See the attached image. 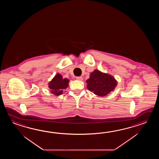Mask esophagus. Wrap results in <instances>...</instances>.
<instances>
[{"label":"esophagus","instance_id":"esophagus-1","mask_svg":"<svg viewBox=\"0 0 159 159\" xmlns=\"http://www.w3.org/2000/svg\"><path fill=\"white\" fill-rule=\"evenodd\" d=\"M76 80H77L78 81H82L83 78H82V77H77Z\"/></svg>","mask_w":159,"mask_h":159}]
</instances>
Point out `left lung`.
I'll return each mask as SVG.
<instances>
[{"label":"left lung","mask_w":159,"mask_h":159,"mask_svg":"<svg viewBox=\"0 0 159 159\" xmlns=\"http://www.w3.org/2000/svg\"><path fill=\"white\" fill-rule=\"evenodd\" d=\"M88 90L94 94L103 97L108 94L117 86V81L110 75L95 69L86 81Z\"/></svg>","instance_id":"obj_1"}]
</instances>
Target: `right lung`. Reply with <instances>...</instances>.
<instances>
[{
    "mask_svg": "<svg viewBox=\"0 0 159 159\" xmlns=\"http://www.w3.org/2000/svg\"><path fill=\"white\" fill-rule=\"evenodd\" d=\"M69 80L67 78H63L60 74H57L48 84V87L51 89V93L55 95L62 94L63 90L69 86Z\"/></svg>",
    "mask_w": 159,
    "mask_h": 159,
    "instance_id": "add662e5",
    "label": "right lung"
}]
</instances>
